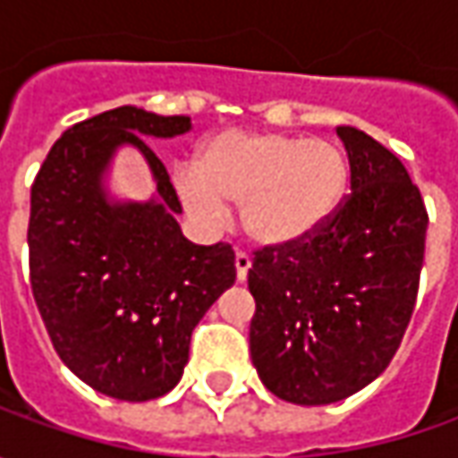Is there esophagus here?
<instances>
[{"mask_svg": "<svg viewBox=\"0 0 458 458\" xmlns=\"http://www.w3.org/2000/svg\"><path fill=\"white\" fill-rule=\"evenodd\" d=\"M234 267H237V280L239 283H244V280H247V273H250V267H252V259H250V255L237 252V255H234Z\"/></svg>", "mask_w": 458, "mask_h": 458, "instance_id": "esophagus-1", "label": "esophagus"}]
</instances>
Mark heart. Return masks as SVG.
<instances>
[{"mask_svg": "<svg viewBox=\"0 0 458 458\" xmlns=\"http://www.w3.org/2000/svg\"><path fill=\"white\" fill-rule=\"evenodd\" d=\"M181 201L219 221L239 206L247 237L262 247H288L316 234L342 206L349 163L339 145L280 132L214 134L196 165L175 173Z\"/></svg>", "mask_w": 458, "mask_h": 458, "instance_id": "heart-1", "label": "heart"}]
</instances>
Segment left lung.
<instances>
[{
    "mask_svg": "<svg viewBox=\"0 0 458 458\" xmlns=\"http://www.w3.org/2000/svg\"><path fill=\"white\" fill-rule=\"evenodd\" d=\"M336 134L352 193L316 234L255 252L247 275L252 364L295 405L339 403L387 369L423 267L428 214L405 165L357 127Z\"/></svg>",
    "mask_w": 458,
    "mask_h": 458,
    "instance_id": "obj_1",
    "label": "left lung"
}]
</instances>
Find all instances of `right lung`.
Wrapping results in <instances>:
<instances>
[{
    "label": "right lung",
    "mask_w": 458,
    "mask_h": 458,
    "mask_svg": "<svg viewBox=\"0 0 458 458\" xmlns=\"http://www.w3.org/2000/svg\"><path fill=\"white\" fill-rule=\"evenodd\" d=\"M191 116L119 106L73 124L50 148L30 196V285L63 364L97 393L142 403L183 375L191 334L234 285L232 244L183 237V211L145 137H175ZM143 152L158 183L150 202H109L114 152Z\"/></svg>",
    "instance_id": "1"
}]
</instances>
